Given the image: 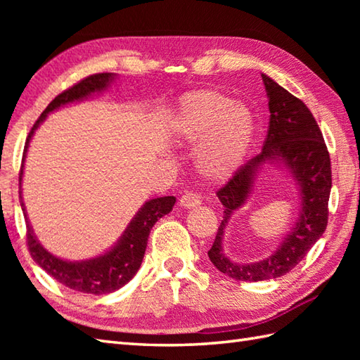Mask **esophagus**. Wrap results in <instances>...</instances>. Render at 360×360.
Here are the masks:
<instances>
[{"mask_svg": "<svg viewBox=\"0 0 360 360\" xmlns=\"http://www.w3.org/2000/svg\"><path fill=\"white\" fill-rule=\"evenodd\" d=\"M200 204H201L200 196H198L196 193H192V192H186L179 200V205L182 209H195Z\"/></svg>", "mask_w": 360, "mask_h": 360, "instance_id": "1", "label": "esophagus"}]
</instances>
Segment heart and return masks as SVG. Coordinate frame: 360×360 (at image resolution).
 Listing matches in <instances>:
<instances>
[{
    "label": "heart",
    "mask_w": 360,
    "mask_h": 360,
    "mask_svg": "<svg viewBox=\"0 0 360 360\" xmlns=\"http://www.w3.org/2000/svg\"><path fill=\"white\" fill-rule=\"evenodd\" d=\"M176 139L198 145L196 168L205 179L223 182L240 170L255 137L254 114L217 89H198L181 98L172 120Z\"/></svg>",
    "instance_id": "b5f03b06"
}]
</instances>
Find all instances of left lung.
<instances>
[{
	"label": "left lung",
	"instance_id": "8db88e82",
	"mask_svg": "<svg viewBox=\"0 0 360 360\" xmlns=\"http://www.w3.org/2000/svg\"><path fill=\"white\" fill-rule=\"evenodd\" d=\"M262 79L271 112L263 151L217 192L224 217L209 250L210 262L219 272L241 281L278 278L294 269L325 232L331 193L330 153L314 116L300 98L277 82L266 74ZM266 165L287 168L297 186L301 209L293 229L272 255L255 264H235L222 249L225 229L233 213L250 199Z\"/></svg>",
	"mask_w": 360,
	"mask_h": 360
}]
</instances>
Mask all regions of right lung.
Returning a JSON list of instances; mask_svg holds the SVG:
<instances>
[{
    "label": "right lung",
    "mask_w": 360,
    "mask_h": 360,
    "mask_svg": "<svg viewBox=\"0 0 360 360\" xmlns=\"http://www.w3.org/2000/svg\"><path fill=\"white\" fill-rule=\"evenodd\" d=\"M116 77L117 75L112 72L89 75V77L83 79L77 85L66 89L65 93L53 98L48 105V108L41 112L40 117H38L32 129H30L26 139L25 155H22V165L20 173V202L22 213H25L27 227V246L34 262L40 266L43 271L48 272L52 278L62 283V285L68 286L70 289L79 290V292L94 295L111 294L114 290L125 286L127 283L134 277L142 264L151 227L156 224V221L159 218H162L167 213L172 212L176 202V198L162 196L155 198V200H148L139 210H137L134 218L129 221V224L127 226L124 233L120 235L117 243H114L108 250H105L103 254L93 258L80 259V262H71V259H65L51 254V252L48 249H44L43 244L38 241L37 235L34 233V229L30 226V221L27 218V212L25 207V201H22L21 196V181L22 173H25V159L27 155L30 139H32L35 129L43 124L46 117H48V114L60 110L62 106L86 101L91 96L103 93V91L111 86V83L116 80Z\"/></svg>",
    "instance_id": "obj_1"
}]
</instances>
